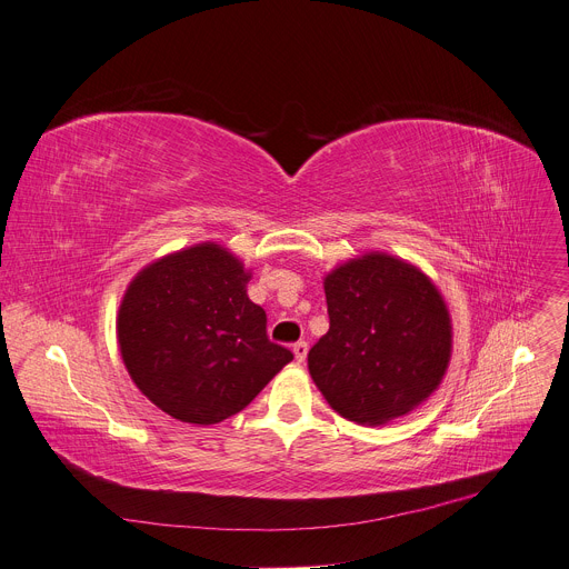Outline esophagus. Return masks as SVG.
Masks as SVG:
<instances>
[{
	"label": "esophagus",
	"mask_w": 569,
	"mask_h": 569,
	"mask_svg": "<svg viewBox=\"0 0 569 569\" xmlns=\"http://www.w3.org/2000/svg\"><path fill=\"white\" fill-rule=\"evenodd\" d=\"M292 352H295V359L301 363L307 359V355H309V346H307V340H297V343L292 346Z\"/></svg>",
	"instance_id": "esophagus-1"
}]
</instances>
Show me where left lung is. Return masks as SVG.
Listing matches in <instances>:
<instances>
[{"label":"left lung","instance_id":"obj_1","mask_svg":"<svg viewBox=\"0 0 569 569\" xmlns=\"http://www.w3.org/2000/svg\"><path fill=\"white\" fill-rule=\"evenodd\" d=\"M329 331L309 350V372L333 411L382 426L419 407L450 359V318L413 264L366 253L325 279Z\"/></svg>","mask_w":569,"mask_h":569}]
</instances>
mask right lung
<instances>
[{
  "label": "right lung",
  "mask_w": 569,
  "mask_h": 569,
  "mask_svg": "<svg viewBox=\"0 0 569 569\" xmlns=\"http://www.w3.org/2000/svg\"><path fill=\"white\" fill-rule=\"evenodd\" d=\"M242 262L219 244L171 253L141 270L119 311L123 363L139 391L184 423L242 411L292 352L268 336Z\"/></svg>",
  "instance_id": "obj_1"
}]
</instances>
